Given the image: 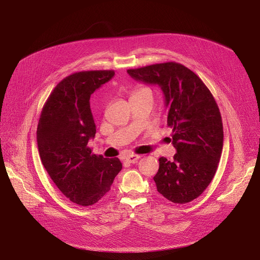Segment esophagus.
I'll use <instances>...</instances> for the list:
<instances>
[{"label": "esophagus", "instance_id": "34e87169", "mask_svg": "<svg viewBox=\"0 0 260 260\" xmlns=\"http://www.w3.org/2000/svg\"><path fill=\"white\" fill-rule=\"evenodd\" d=\"M140 157H141L140 155L131 154V155H127V156L125 157V161H127V162H129V164H135V162H136V161L139 159Z\"/></svg>", "mask_w": 260, "mask_h": 260}]
</instances>
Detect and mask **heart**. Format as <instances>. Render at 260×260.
I'll use <instances>...</instances> for the list:
<instances>
[{
    "label": "heart",
    "mask_w": 260,
    "mask_h": 260,
    "mask_svg": "<svg viewBox=\"0 0 260 260\" xmlns=\"http://www.w3.org/2000/svg\"><path fill=\"white\" fill-rule=\"evenodd\" d=\"M144 90H149V89H146V88H139V89H137V90H136V92H140V91H144ZM149 91H150V90H149ZM136 92H135V93H136Z\"/></svg>",
    "instance_id": "b5f03b06"
}]
</instances>
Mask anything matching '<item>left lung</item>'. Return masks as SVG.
I'll list each match as a JSON object with an SVG mask.
<instances>
[{
  "label": "left lung",
  "instance_id": "8db88e82",
  "mask_svg": "<svg viewBox=\"0 0 260 260\" xmlns=\"http://www.w3.org/2000/svg\"><path fill=\"white\" fill-rule=\"evenodd\" d=\"M134 80L157 84L165 94L167 125L176 149L173 160L160 157L154 176L157 191L176 204L200 197L216 174L223 148L218 104L201 78L182 63L169 61L128 69Z\"/></svg>",
  "mask_w": 260,
  "mask_h": 260
}]
</instances>
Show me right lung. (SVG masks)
I'll use <instances>...</instances> for the list:
<instances>
[{"instance_id":"obj_1","label":"right lung","mask_w":260,"mask_h":260,"mask_svg":"<svg viewBox=\"0 0 260 260\" xmlns=\"http://www.w3.org/2000/svg\"><path fill=\"white\" fill-rule=\"evenodd\" d=\"M114 75V70H94L64 77L51 92L39 118L41 162L61 193L81 206L102 199L122 169L118 158L95 155L88 146L96 133L90 96Z\"/></svg>"}]
</instances>
